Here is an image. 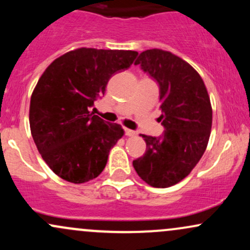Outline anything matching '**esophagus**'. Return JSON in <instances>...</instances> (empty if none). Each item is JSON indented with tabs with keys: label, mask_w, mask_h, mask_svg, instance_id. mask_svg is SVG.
Here are the masks:
<instances>
[{
	"label": "esophagus",
	"mask_w": 250,
	"mask_h": 250,
	"mask_svg": "<svg viewBox=\"0 0 250 250\" xmlns=\"http://www.w3.org/2000/svg\"><path fill=\"white\" fill-rule=\"evenodd\" d=\"M125 134L127 135V136H134V135H135V131H134V130H131V129L125 128Z\"/></svg>",
	"instance_id": "1"
}]
</instances>
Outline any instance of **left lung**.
Listing matches in <instances>:
<instances>
[{"instance_id":"left-lung-1","label":"left lung","mask_w":250,"mask_h":250,"mask_svg":"<svg viewBox=\"0 0 250 250\" xmlns=\"http://www.w3.org/2000/svg\"><path fill=\"white\" fill-rule=\"evenodd\" d=\"M135 64L159 83V120L165 131L159 137L140 135L147 150L133 166L149 186L167 188L188 176L207 148L213 122L210 99L199 73L170 51H142Z\"/></svg>"}]
</instances>
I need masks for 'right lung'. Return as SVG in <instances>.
Segmentation results:
<instances>
[{
  "mask_svg": "<svg viewBox=\"0 0 250 250\" xmlns=\"http://www.w3.org/2000/svg\"><path fill=\"white\" fill-rule=\"evenodd\" d=\"M137 54L79 48L57 57L40 77L30 99L31 136L57 176L79 185L102 173L125 131L89 110L110 77L128 69Z\"/></svg>",
  "mask_w": 250,
  "mask_h": 250,
  "instance_id": "obj_1",
  "label": "right lung"
}]
</instances>
